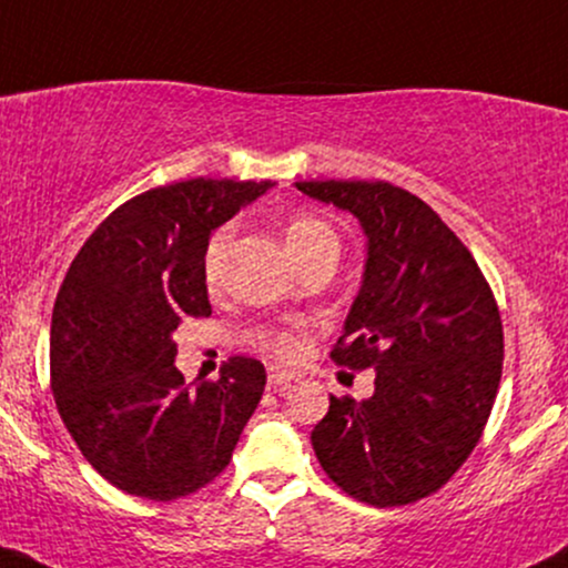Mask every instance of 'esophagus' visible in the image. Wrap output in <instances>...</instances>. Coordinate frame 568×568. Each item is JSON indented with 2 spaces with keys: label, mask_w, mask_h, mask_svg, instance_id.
Masks as SVG:
<instances>
[{
  "label": "esophagus",
  "mask_w": 568,
  "mask_h": 568,
  "mask_svg": "<svg viewBox=\"0 0 568 568\" xmlns=\"http://www.w3.org/2000/svg\"><path fill=\"white\" fill-rule=\"evenodd\" d=\"M297 379L295 371H284V368H271L268 371V387L271 389H284L286 384H292Z\"/></svg>",
  "instance_id": "1"
}]
</instances>
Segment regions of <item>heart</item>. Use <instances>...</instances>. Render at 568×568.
Instances as JSON below:
<instances>
[{"instance_id": "obj_1", "label": "heart", "mask_w": 568, "mask_h": 568, "mask_svg": "<svg viewBox=\"0 0 568 568\" xmlns=\"http://www.w3.org/2000/svg\"><path fill=\"white\" fill-rule=\"evenodd\" d=\"M284 236H286V250H290V255L295 257V261H303V257L316 255V252H328V250L337 252V247H339L337 231L328 226L324 219H318V215H307V213L292 215L290 223H286V229H284ZM229 244H231L229 226L219 229L213 236H210L207 250H205V261H202L207 284H215L221 278ZM265 345H268L273 353L278 355V358L292 361V358H297L300 349H303V337H300L297 332H273L271 337L265 339Z\"/></svg>"}]
</instances>
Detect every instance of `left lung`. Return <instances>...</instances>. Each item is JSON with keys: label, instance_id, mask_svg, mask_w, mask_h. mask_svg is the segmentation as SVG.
<instances>
[{"label": "left lung", "instance_id": "8db88e82", "mask_svg": "<svg viewBox=\"0 0 568 568\" xmlns=\"http://www.w3.org/2000/svg\"><path fill=\"white\" fill-rule=\"evenodd\" d=\"M366 236L363 282L332 358L374 368L366 400L328 397L311 434L328 479L371 506L437 493L477 447L503 371V324L464 242L387 181H297Z\"/></svg>", "mask_w": 568, "mask_h": 568}]
</instances>
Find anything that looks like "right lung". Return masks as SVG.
<instances>
[{"label":"right lung","mask_w":568,"mask_h":568,"mask_svg":"<svg viewBox=\"0 0 568 568\" xmlns=\"http://www.w3.org/2000/svg\"><path fill=\"white\" fill-rule=\"evenodd\" d=\"M273 181L192 179L110 213L70 263L52 311L49 368L62 424L110 485L176 500L229 466L261 403V361L229 358L219 382L186 387L176 332L210 316L205 250L213 231Z\"/></svg>","instance_id":"right-lung-1"}]
</instances>
